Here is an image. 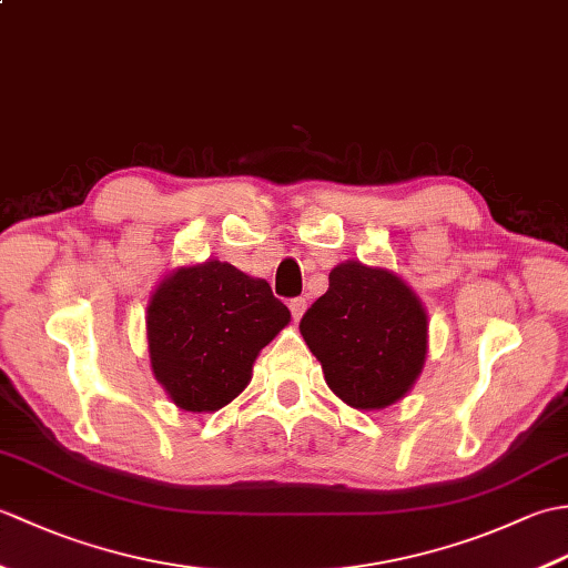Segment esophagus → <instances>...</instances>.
I'll list each match as a JSON object with an SVG mask.
<instances>
[{
  "mask_svg": "<svg viewBox=\"0 0 568 568\" xmlns=\"http://www.w3.org/2000/svg\"><path fill=\"white\" fill-rule=\"evenodd\" d=\"M287 307H291L293 320L297 322L300 317H303V312H305V307H307V300H305V297H293L291 303H287Z\"/></svg>",
  "mask_w": 568,
  "mask_h": 568,
  "instance_id": "1",
  "label": "esophagus"
}]
</instances>
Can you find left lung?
<instances>
[{
    "mask_svg": "<svg viewBox=\"0 0 568 568\" xmlns=\"http://www.w3.org/2000/svg\"><path fill=\"white\" fill-rule=\"evenodd\" d=\"M329 388L356 409H381L413 388L427 354V315L400 277L358 261L336 265L300 320Z\"/></svg>",
    "mask_w": 568,
    "mask_h": 568,
    "instance_id": "8db88e82",
    "label": "left lung"
}]
</instances>
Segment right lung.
<instances>
[{"instance_id":"1","label":"right lung","mask_w":568,"mask_h":568,"mask_svg":"<svg viewBox=\"0 0 568 568\" xmlns=\"http://www.w3.org/2000/svg\"><path fill=\"white\" fill-rule=\"evenodd\" d=\"M291 310L261 277L207 261L165 277L151 297L146 329L155 378L187 413H212L246 388L261 348Z\"/></svg>"}]
</instances>
